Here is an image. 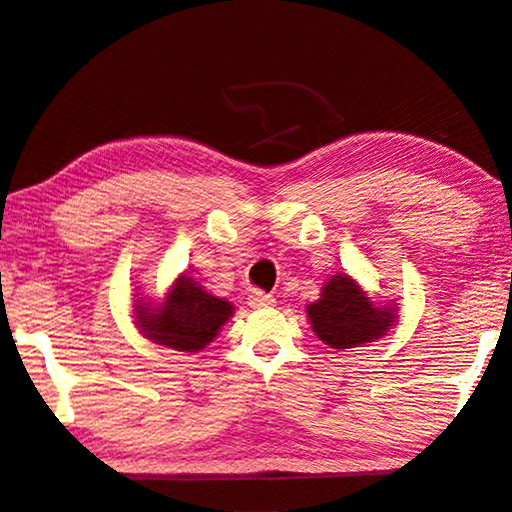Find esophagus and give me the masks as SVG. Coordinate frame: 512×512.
<instances>
[{"mask_svg": "<svg viewBox=\"0 0 512 512\" xmlns=\"http://www.w3.org/2000/svg\"><path fill=\"white\" fill-rule=\"evenodd\" d=\"M275 303V298L271 294H264V291H253L248 296V305L255 307V310H262V307H271Z\"/></svg>", "mask_w": 512, "mask_h": 512, "instance_id": "1", "label": "esophagus"}]
</instances>
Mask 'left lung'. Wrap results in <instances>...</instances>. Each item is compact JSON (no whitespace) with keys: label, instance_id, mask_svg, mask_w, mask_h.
Returning a JSON list of instances; mask_svg holds the SVG:
<instances>
[{"label":"left lung","instance_id":"8db88e82","mask_svg":"<svg viewBox=\"0 0 512 512\" xmlns=\"http://www.w3.org/2000/svg\"><path fill=\"white\" fill-rule=\"evenodd\" d=\"M307 319L323 344L330 348H355L376 342L394 326V307H378L351 275L337 273L323 285L321 298L307 305Z\"/></svg>","mask_w":512,"mask_h":512}]
</instances>
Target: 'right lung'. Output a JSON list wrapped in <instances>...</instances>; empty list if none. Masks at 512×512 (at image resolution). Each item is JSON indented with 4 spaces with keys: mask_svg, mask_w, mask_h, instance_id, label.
<instances>
[{
    "mask_svg": "<svg viewBox=\"0 0 512 512\" xmlns=\"http://www.w3.org/2000/svg\"><path fill=\"white\" fill-rule=\"evenodd\" d=\"M234 307L225 298L207 294L196 280L182 273L168 289L159 307L136 300L134 314L143 337L173 351L198 353L214 342L223 323L230 319Z\"/></svg>",
    "mask_w": 512,
    "mask_h": 512,
    "instance_id": "add662e5",
    "label": "right lung"
}]
</instances>
